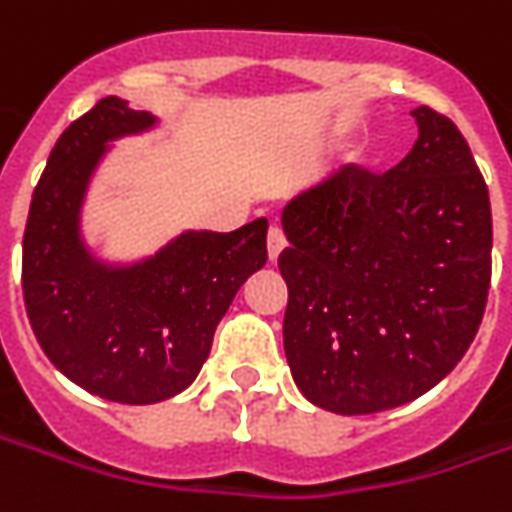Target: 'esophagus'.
<instances>
[{
    "mask_svg": "<svg viewBox=\"0 0 512 512\" xmlns=\"http://www.w3.org/2000/svg\"><path fill=\"white\" fill-rule=\"evenodd\" d=\"M266 246H269V260H277L280 252L285 249V235L280 227H271L269 229V238H266Z\"/></svg>",
    "mask_w": 512,
    "mask_h": 512,
    "instance_id": "esophagus-1",
    "label": "esophagus"
}]
</instances>
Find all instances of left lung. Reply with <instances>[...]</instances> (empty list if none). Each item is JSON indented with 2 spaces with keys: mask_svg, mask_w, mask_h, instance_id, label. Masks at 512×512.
Segmentation results:
<instances>
[{
  "mask_svg": "<svg viewBox=\"0 0 512 512\" xmlns=\"http://www.w3.org/2000/svg\"><path fill=\"white\" fill-rule=\"evenodd\" d=\"M412 117L417 142L384 176L347 165L283 210L285 358L302 395L336 415L429 392L488 305V184L446 114Z\"/></svg>",
  "mask_w": 512,
  "mask_h": 512,
  "instance_id": "8db88e82",
  "label": "left lung"
}]
</instances>
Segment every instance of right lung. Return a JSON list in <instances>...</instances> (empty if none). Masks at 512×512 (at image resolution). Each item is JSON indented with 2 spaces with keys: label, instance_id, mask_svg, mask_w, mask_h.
<instances>
[{
  "label": "right lung",
  "instance_id": "1",
  "mask_svg": "<svg viewBox=\"0 0 512 512\" xmlns=\"http://www.w3.org/2000/svg\"><path fill=\"white\" fill-rule=\"evenodd\" d=\"M154 123L103 97L69 125L33 190L22 243L24 308L41 350L86 392L134 406L196 381L221 316L269 257L266 218L235 232H182L131 266L92 257L81 238L89 179L111 139Z\"/></svg>",
  "mask_w": 512,
  "mask_h": 512
}]
</instances>
